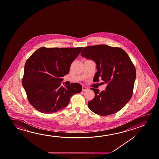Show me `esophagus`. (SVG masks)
<instances>
[{
	"label": "esophagus",
	"instance_id": "34e87169",
	"mask_svg": "<svg viewBox=\"0 0 159 159\" xmlns=\"http://www.w3.org/2000/svg\"><path fill=\"white\" fill-rule=\"evenodd\" d=\"M82 90H83V91H87V90H88V88L86 86H83Z\"/></svg>",
	"mask_w": 159,
	"mask_h": 159
}]
</instances>
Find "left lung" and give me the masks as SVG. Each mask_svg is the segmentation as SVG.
Returning <instances> with one entry per match:
<instances>
[{
    "mask_svg": "<svg viewBox=\"0 0 159 159\" xmlns=\"http://www.w3.org/2000/svg\"><path fill=\"white\" fill-rule=\"evenodd\" d=\"M81 55L96 63L97 72L93 81L101 79L107 86L104 91L91 88L95 97L88 102L89 108L102 116L114 114L122 109L133 95L136 70L124 50L107 45H96L84 48Z\"/></svg>",
    "mask_w": 159,
    "mask_h": 159,
    "instance_id": "8db88e82",
    "label": "left lung"
}]
</instances>
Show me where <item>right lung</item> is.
I'll return each mask as SVG.
<instances>
[{"label":"right lung","mask_w":159,"mask_h":159,"mask_svg":"<svg viewBox=\"0 0 159 159\" xmlns=\"http://www.w3.org/2000/svg\"><path fill=\"white\" fill-rule=\"evenodd\" d=\"M80 48H40L26 60L22 85L31 105L40 112L51 114L68 105L71 97L82 91L80 84L61 86Z\"/></svg>","instance_id":"right-lung-1"}]
</instances>
